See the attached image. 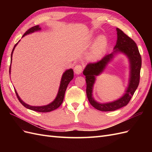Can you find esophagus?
<instances>
[{
  "instance_id": "esophagus-1",
  "label": "esophagus",
  "mask_w": 152,
  "mask_h": 152,
  "mask_svg": "<svg viewBox=\"0 0 152 152\" xmlns=\"http://www.w3.org/2000/svg\"><path fill=\"white\" fill-rule=\"evenodd\" d=\"M83 66L81 65H77L74 67V72L76 74H80V73L83 70Z\"/></svg>"
}]
</instances>
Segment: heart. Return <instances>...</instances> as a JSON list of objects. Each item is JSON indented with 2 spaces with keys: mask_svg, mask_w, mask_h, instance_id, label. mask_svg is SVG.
Wrapping results in <instances>:
<instances>
[{
  "mask_svg": "<svg viewBox=\"0 0 152 152\" xmlns=\"http://www.w3.org/2000/svg\"><path fill=\"white\" fill-rule=\"evenodd\" d=\"M107 41L104 36H100L92 48L89 56L92 59H98L102 56L107 46Z\"/></svg>",
  "mask_w": 152,
  "mask_h": 152,
  "instance_id": "obj_1",
  "label": "heart"
}]
</instances>
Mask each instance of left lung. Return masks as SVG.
Masks as SVG:
<instances>
[{
    "label": "left lung",
    "mask_w": 152,
    "mask_h": 152,
    "mask_svg": "<svg viewBox=\"0 0 152 152\" xmlns=\"http://www.w3.org/2000/svg\"><path fill=\"white\" fill-rule=\"evenodd\" d=\"M117 31V41L114 51L108 54L101 59L100 60L90 63L87 65L83 72L86 75V94L90 104L94 108L100 111L110 112L114 111L126 106L130 102L131 98L136 91L140 80V70L141 67V56L138 48L136 42L129 37L119 28ZM117 52H122L126 53L130 59L131 64V76L130 84L126 94L121 98L112 103L106 104H98L91 97L92 87L95 81V76L101 72L106 64L111 61L113 55Z\"/></svg>",
    "instance_id": "8db88e82"
}]
</instances>
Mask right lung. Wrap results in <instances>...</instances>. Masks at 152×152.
Returning <instances> with one entry per match:
<instances>
[{"label":"right lung","mask_w":152,"mask_h":152,"mask_svg":"<svg viewBox=\"0 0 152 152\" xmlns=\"http://www.w3.org/2000/svg\"><path fill=\"white\" fill-rule=\"evenodd\" d=\"M39 30H40V28L38 25L34 26L27 30L23 34V37H24L25 35H26L27 34H29L30 33H33V32H34L35 31H38ZM18 43V42H17L15 44V45L14 46L13 49L12 50L11 55V61H12V53L14 51V49H15ZM10 72H11V65H10ZM73 71L72 69L68 70L63 73V75L61 78L60 86H59V91H58V95L56 96V99H54L53 102H52L51 103H50L46 106H42V107H31V106L23 102V101L19 97V96H18L16 90H15V93H16V96H17L18 100L20 101V102L26 108H28L30 110H34V111L39 112H49L53 111V110H56L61 104V103H63V99H64V96H65V91L66 89V87H67L68 84L70 83V82L73 79Z\"/></svg>","instance_id":"obj_1"}]
</instances>
